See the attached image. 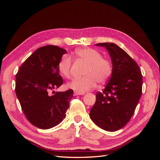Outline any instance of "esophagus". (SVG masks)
<instances>
[{
	"mask_svg": "<svg viewBox=\"0 0 160 160\" xmlns=\"http://www.w3.org/2000/svg\"><path fill=\"white\" fill-rule=\"evenodd\" d=\"M84 93H80V92L75 91L74 93V95H84Z\"/></svg>",
	"mask_w": 160,
	"mask_h": 160,
	"instance_id": "obj_1",
	"label": "esophagus"
}]
</instances>
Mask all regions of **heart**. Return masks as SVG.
<instances>
[{"mask_svg":"<svg viewBox=\"0 0 160 160\" xmlns=\"http://www.w3.org/2000/svg\"><path fill=\"white\" fill-rule=\"evenodd\" d=\"M75 57L83 61L88 67L84 71L85 77L75 78L68 83L69 88L80 93L95 88L98 82L104 83L108 81L113 72L112 62L103 57L101 53L91 48H83L75 51ZM72 60L69 55L62 57L58 63V70L65 78L71 76Z\"/></svg>","mask_w":160,"mask_h":160,"instance_id":"1","label":"heart"}]
</instances>
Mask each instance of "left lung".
<instances>
[{
  "label": "left lung",
  "instance_id": "8db88e82",
  "mask_svg": "<svg viewBox=\"0 0 160 160\" xmlns=\"http://www.w3.org/2000/svg\"><path fill=\"white\" fill-rule=\"evenodd\" d=\"M96 45L109 51L113 72L105 88L97 93L89 116L101 129L115 132L133 116L142 93L143 77L137 62L122 48L113 42Z\"/></svg>",
  "mask_w": 160,
  "mask_h": 160
}]
</instances>
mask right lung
I'll return each instance as SVG.
<instances>
[{"mask_svg":"<svg viewBox=\"0 0 160 160\" xmlns=\"http://www.w3.org/2000/svg\"><path fill=\"white\" fill-rule=\"evenodd\" d=\"M66 52L55 45L41 47L24 61L16 74L15 92L21 109L38 128L47 129L60 123L73 97L72 89L50 93L63 83L58 63Z\"/></svg>","mask_w":160,"mask_h":160,"instance_id":"1","label":"right lung"}]
</instances>
